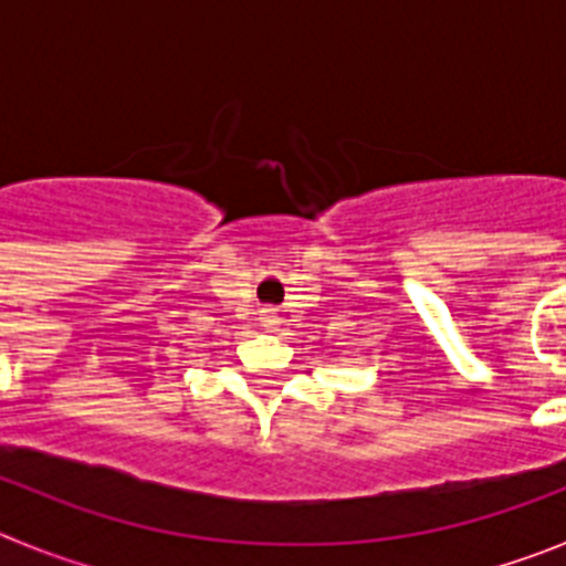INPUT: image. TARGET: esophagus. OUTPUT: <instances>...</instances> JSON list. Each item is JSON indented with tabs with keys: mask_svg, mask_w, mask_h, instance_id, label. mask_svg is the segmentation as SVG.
Wrapping results in <instances>:
<instances>
[{
	"mask_svg": "<svg viewBox=\"0 0 566 566\" xmlns=\"http://www.w3.org/2000/svg\"><path fill=\"white\" fill-rule=\"evenodd\" d=\"M274 319H277V317H274V314H272V312H266V317H263V323H266V326H269V328H272V326H274Z\"/></svg>",
	"mask_w": 566,
	"mask_h": 566,
	"instance_id": "1",
	"label": "esophagus"
}]
</instances>
